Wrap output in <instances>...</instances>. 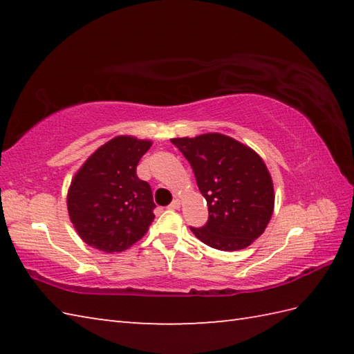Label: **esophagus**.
Wrapping results in <instances>:
<instances>
[{"label":"esophagus","instance_id":"esophagus-1","mask_svg":"<svg viewBox=\"0 0 354 354\" xmlns=\"http://www.w3.org/2000/svg\"><path fill=\"white\" fill-rule=\"evenodd\" d=\"M170 208H171V209H178V208H181V202H179V199H175V201H173L171 204H170Z\"/></svg>","mask_w":354,"mask_h":354}]
</instances>
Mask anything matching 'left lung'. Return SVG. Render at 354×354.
I'll return each instance as SVG.
<instances>
[{"mask_svg": "<svg viewBox=\"0 0 354 354\" xmlns=\"http://www.w3.org/2000/svg\"><path fill=\"white\" fill-rule=\"evenodd\" d=\"M192 164L208 205V222L192 228L201 242L221 251H239L265 232L274 213L275 193L261 156L219 132L171 138Z\"/></svg>", "mask_w": 354, "mask_h": 354, "instance_id": "8db88e82", "label": "left lung"}]
</instances>
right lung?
<instances>
[{
	"instance_id": "1",
	"label": "right lung",
	"mask_w": 354,
	"mask_h": 354,
	"mask_svg": "<svg viewBox=\"0 0 354 354\" xmlns=\"http://www.w3.org/2000/svg\"><path fill=\"white\" fill-rule=\"evenodd\" d=\"M150 140L118 135L102 145L73 176L66 208L79 237L94 250L122 252L153 222L152 189L137 176Z\"/></svg>"
}]
</instances>
